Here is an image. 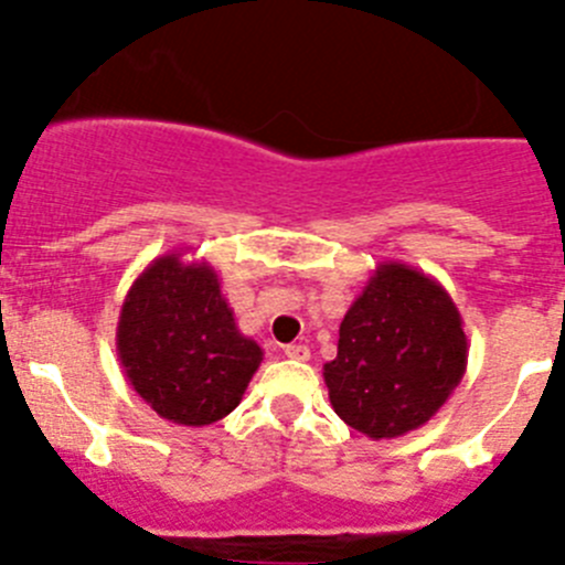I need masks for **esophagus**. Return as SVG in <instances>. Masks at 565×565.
<instances>
[{
  "mask_svg": "<svg viewBox=\"0 0 565 565\" xmlns=\"http://www.w3.org/2000/svg\"><path fill=\"white\" fill-rule=\"evenodd\" d=\"M284 354H287L289 360H309V349L303 343H289L287 349H284Z\"/></svg>",
  "mask_w": 565,
  "mask_h": 565,
  "instance_id": "1",
  "label": "esophagus"
}]
</instances>
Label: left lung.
I'll return each instance as SVG.
<instances>
[{"label": "left lung", "instance_id": "left-lung-1", "mask_svg": "<svg viewBox=\"0 0 565 565\" xmlns=\"http://www.w3.org/2000/svg\"><path fill=\"white\" fill-rule=\"evenodd\" d=\"M467 369V334L436 278L383 262L343 315L338 358L323 365L334 414L369 439L422 428Z\"/></svg>", "mask_w": 565, "mask_h": 565}]
</instances>
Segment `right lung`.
Wrapping results in <instances>:
<instances>
[{"label":"right lung","instance_id":"add662e5","mask_svg":"<svg viewBox=\"0 0 565 565\" xmlns=\"http://www.w3.org/2000/svg\"><path fill=\"white\" fill-rule=\"evenodd\" d=\"M118 358L151 411L174 425L202 428L242 403L264 352L238 332L211 264L166 253L126 292Z\"/></svg>","mask_w":565,"mask_h":565}]
</instances>
